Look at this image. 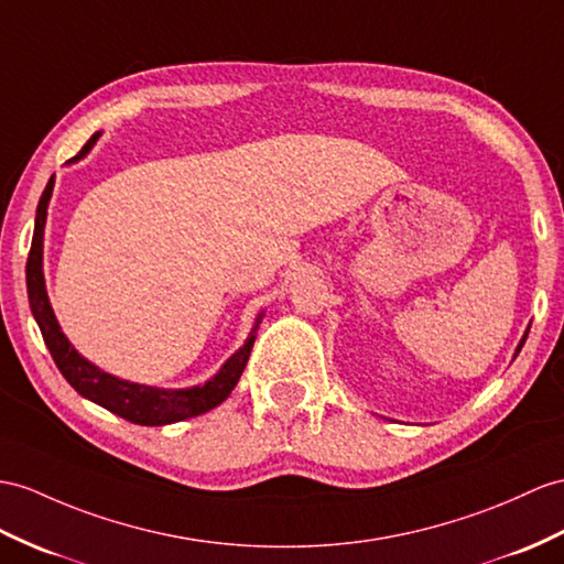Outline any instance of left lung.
<instances>
[{
    "label": "left lung",
    "mask_w": 564,
    "mask_h": 564,
    "mask_svg": "<svg viewBox=\"0 0 564 564\" xmlns=\"http://www.w3.org/2000/svg\"><path fill=\"white\" fill-rule=\"evenodd\" d=\"M527 335H529V333H527ZM527 335H524V337H521V341H519V347H517V354L521 351V347H524V341H527ZM517 354H514V356H517Z\"/></svg>",
    "instance_id": "8db88e82"
}]
</instances>
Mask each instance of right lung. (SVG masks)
Instances as JSON below:
<instances>
[{
    "label": "right lung",
    "mask_w": 564,
    "mask_h": 564,
    "mask_svg": "<svg viewBox=\"0 0 564 564\" xmlns=\"http://www.w3.org/2000/svg\"><path fill=\"white\" fill-rule=\"evenodd\" d=\"M98 139H100V131L93 133L90 141L80 148V153L68 162L86 158ZM52 188H54V176L47 182L43 196H40V203H37L33 243H31L29 263H25V282H29V301H31V311L35 315V321L40 325V333H43V339L52 354V359L62 370V376L68 380V386H72L80 397H86V400L100 404L107 411H112V414L139 425H167V423L200 416L205 411L223 404L231 394V390H235L246 368V361H249L256 333H258V323L263 321V313H258L256 325L251 329L249 339H246V345L237 354H231L227 364L219 368V373L208 382H203V386L184 388V390H162V388L139 386V382L119 380L115 376L105 373V370L84 359V356L72 347V341H68L66 335L62 333V327L57 318H54V311L50 306L45 278H43V237H45L47 203L52 198Z\"/></svg>",
    "instance_id": "1"
}]
</instances>
